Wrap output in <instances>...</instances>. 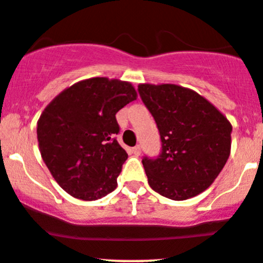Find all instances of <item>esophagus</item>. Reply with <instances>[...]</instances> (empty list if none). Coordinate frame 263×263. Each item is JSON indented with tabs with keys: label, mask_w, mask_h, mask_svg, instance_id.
<instances>
[{
	"label": "esophagus",
	"mask_w": 263,
	"mask_h": 263,
	"mask_svg": "<svg viewBox=\"0 0 263 263\" xmlns=\"http://www.w3.org/2000/svg\"><path fill=\"white\" fill-rule=\"evenodd\" d=\"M132 153H134L135 155H139L140 153H141V146L140 145H136V146L132 147Z\"/></svg>",
	"instance_id": "1"
}]
</instances>
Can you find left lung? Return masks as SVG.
I'll use <instances>...</instances> for the list:
<instances>
[{"mask_svg":"<svg viewBox=\"0 0 263 263\" xmlns=\"http://www.w3.org/2000/svg\"><path fill=\"white\" fill-rule=\"evenodd\" d=\"M142 103L154 118L162 149L142 158L150 187L185 200L210 187L230 155V122L195 91L176 85H140Z\"/></svg>","mask_w":263,"mask_h":263,"instance_id":"left-lung-1","label":"left lung"}]
</instances>
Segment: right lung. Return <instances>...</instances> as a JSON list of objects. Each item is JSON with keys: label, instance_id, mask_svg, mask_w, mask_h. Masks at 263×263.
Returning <instances> with one entry per match:
<instances>
[{"label": "right lung", "instance_id": "1", "mask_svg": "<svg viewBox=\"0 0 263 263\" xmlns=\"http://www.w3.org/2000/svg\"><path fill=\"white\" fill-rule=\"evenodd\" d=\"M136 96L128 82L90 78L59 93L41 114V155L68 194L96 200L117 187L128 155L117 141L116 114Z\"/></svg>", "mask_w": 263, "mask_h": 263}]
</instances>
